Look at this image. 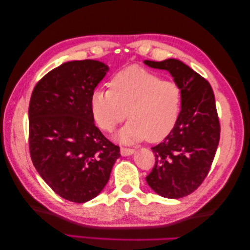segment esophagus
<instances>
[{
	"label": "esophagus",
	"instance_id": "obj_1",
	"mask_svg": "<svg viewBox=\"0 0 250 250\" xmlns=\"http://www.w3.org/2000/svg\"><path fill=\"white\" fill-rule=\"evenodd\" d=\"M135 153V149L127 148V147H121V155L122 156H129Z\"/></svg>",
	"mask_w": 250,
	"mask_h": 250
}]
</instances>
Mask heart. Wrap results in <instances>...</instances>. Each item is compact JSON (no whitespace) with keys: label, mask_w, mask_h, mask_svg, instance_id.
Returning <instances> with one entry per match:
<instances>
[{"label":"heart","mask_w":250,"mask_h":250,"mask_svg":"<svg viewBox=\"0 0 250 250\" xmlns=\"http://www.w3.org/2000/svg\"><path fill=\"white\" fill-rule=\"evenodd\" d=\"M91 107L94 120L110 133L128 115L130 121L120 133L122 143L159 142L178 121L182 108V89L174 81L163 80L156 73L132 66L118 72L110 88L93 93Z\"/></svg>","instance_id":"heart-1"}]
</instances>
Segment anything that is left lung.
<instances>
[{
    "instance_id": "left-lung-1",
    "label": "left lung",
    "mask_w": 250,
    "mask_h": 250,
    "mask_svg": "<svg viewBox=\"0 0 250 250\" xmlns=\"http://www.w3.org/2000/svg\"><path fill=\"white\" fill-rule=\"evenodd\" d=\"M144 63L168 71L182 89L178 121L165 140L152 147L156 162L146 182L163 197H185L202 185L217 150L220 124L214 92L203 76L181 61Z\"/></svg>"
}]
</instances>
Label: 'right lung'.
Returning a JSON list of instances; mask_svg holds the SVG:
<instances>
[{
	"label": "right lung",
	"mask_w": 250,
	"mask_h": 250,
	"mask_svg": "<svg viewBox=\"0 0 250 250\" xmlns=\"http://www.w3.org/2000/svg\"><path fill=\"white\" fill-rule=\"evenodd\" d=\"M108 66L72 61L52 69L33 89L28 106V146L33 165L61 197L88 202L103 190L120 147L95 126L94 89Z\"/></svg>",
	"instance_id": "right-lung-1"
}]
</instances>
